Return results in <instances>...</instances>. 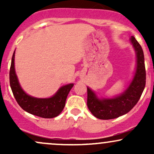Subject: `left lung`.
Segmentation results:
<instances>
[{
	"mask_svg": "<svg viewBox=\"0 0 154 154\" xmlns=\"http://www.w3.org/2000/svg\"><path fill=\"white\" fill-rule=\"evenodd\" d=\"M137 55V69L129 88L119 96L100 100L88 88L87 106L92 114L100 119H115L127 114L137 104L146 86V67L142 48L133 36L130 38Z\"/></svg>",
	"mask_w": 154,
	"mask_h": 154,
	"instance_id": "obj_1",
	"label": "left lung"
}]
</instances>
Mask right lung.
I'll list each match as a JSON object with an SVG mask.
<instances>
[{"label":"right lung","instance_id":"add662e5","mask_svg":"<svg viewBox=\"0 0 154 154\" xmlns=\"http://www.w3.org/2000/svg\"><path fill=\"white\" fill-rule=\"evenodd\" d=\"M14 53L12 56L9 72L10 86L16 100L26 112L42 118H54L59 115L65 106L66 100L74 84L63 86L50 98H36L26 95L21 88L15 73Z\"/></svg>","mask_w":154,"mask_h":154}]
</instances>
